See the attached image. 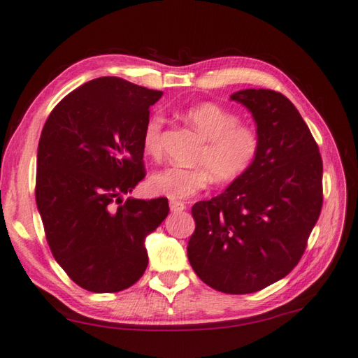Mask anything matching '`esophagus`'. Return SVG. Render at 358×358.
I'll list each match as a JSON object with an SVG mask.
<instances>
[{
	"mask_svg": "<svg viewBox=\"0 0 358 358\" xmlns=\"http://www.w3.org/2000/svg\"><path fill=\"white\" fill-rule=\"evenodd\" d=\"M169 205H171V211H172V213H177V214H178V213H183V211L186 210V205L183 203V201L172 200Z\"/></svg>",
	"mask_w": 358,
	"mask_h": 358,
	"instance_id": "34e87169",
	"label": "esophagus"
}]
</instances>
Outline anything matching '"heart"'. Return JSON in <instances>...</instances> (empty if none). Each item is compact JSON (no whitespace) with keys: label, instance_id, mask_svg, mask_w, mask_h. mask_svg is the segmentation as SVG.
<instances>
[{"label":"heart","instance_id":"1","mask_svg":"<svg viewBox=\"0 0 358 358\" xmlns=\"http://www.w3.org/2000/svg\"><path fill=\"white\" fill-rule=\"evenodd\" d=\"M186 122L205 139L196 157L199 167L186 169L171 166L153 173L148 187L157 196L185 200L196 196L210 185L211 178L219 185L231 183L255 164L262 136L252 125L241 123L239 115L216 103H200L185 111ZM164 117L153 114L142 133V148L150 158L161 155V133Z\"/></svg>","mask_w":358,"mask_h":358}]
</instances>
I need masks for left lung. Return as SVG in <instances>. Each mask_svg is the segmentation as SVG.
<instances>
[{
	"label": "left lung",
	"mask_w": 358,
	"mask_h": 358,
	"mask_svg": "<svg viewBox=\"0 0 358 358\" xmlns=\"http://www.w3.org/2000/svg\"><path fill=\"white\" fill-rule=\"evenodd\" d=\"M230 99L252 113L262 148L241 178L192 206L187 258L208 287L249 294L288 275L302 258L322 208V159L280 92L244 89Z\"/></svg>",
	"instance_id": "left-lung-1"
}]
</instances>
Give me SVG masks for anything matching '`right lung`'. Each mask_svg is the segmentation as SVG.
Wrapping results in <instances>:
<instances>
[{
	"mask_svg": "<svg viewBox=\"0 0 358 358\" xmlns=\"http://www.w3.org/2000/svg\"><path fill=\"white\" fill-rule=\"evenodd\" d=\"M161 95L101 76L64 96L45 122L37 210L55 259L87 291L138 282L148 264L145 238L169 214L166 197L122 200L145 177L142 133Z\"/></svg>",
	"mask_w": 358,
	"mask_h": 358,
	"instance_id": "1",
	"label": "right lung"
}]
</instances>
